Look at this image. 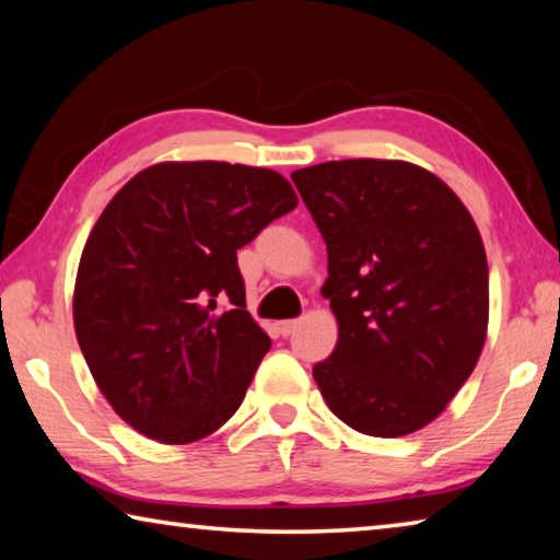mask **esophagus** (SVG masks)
<instances>
[{
	"instance_id": "34e87169",
	"label": "esophagus",
	"mask_w": 560,
	"mask_h": 560,
	"mask_svg": "<svg viewBox=\"0 0 560 560\" xmlns=\"http://www.w3.org/2000/svg\"><path fill=\"white\" fill-rule=\"evenodd\" d=\"M296 326H299V320H281V324H279V334H281V336H291L293 330H296Z\"/></svg>"
}]
</instances>
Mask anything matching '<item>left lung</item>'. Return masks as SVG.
Masks as SVG:
<instances>
[{"label":"left lung","mask_w":560,"mask_h":560,"mask_svg":"<svg viewBox=\"0 0 560 560\" xmlns=\"http://www.w3.org/2000/svg\"><path fill=\"white\" fill-rule=\"evenodd\" d=\"M326 242L338 343L314 365L330 412L371 438L422 430L467 383L489 326V267L467 207L405 160L291 173Z\"/></svg>","instance_id":"obj_1"}]
</instances>
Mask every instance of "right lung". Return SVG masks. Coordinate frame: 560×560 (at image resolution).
I'll return each instance as SVG.
<instances>
[{
  "mask_svg": "<svg viewBox=\"0 0 560 560\" xmlns=\"http://www.w3.org/2000/svg\"><path fill=\"white\" fill-rule=\"evenodd\" d=\"M299 205L267 167L158 163L128 179L83 246L73 328L132 430L197 442L240 410L271 348L246 311L236 249Z\"/></svg>",
  "mask_w": 560,
  "mask_h": 560,
  "instance_id": "1",
  "label": "right lung"
}]
</instances>
